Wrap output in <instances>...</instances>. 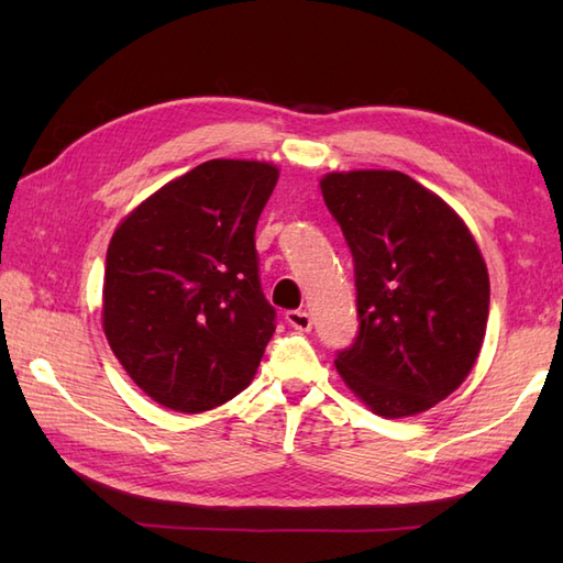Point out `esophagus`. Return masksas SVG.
<instances>
[{
	"instance_id": "34e87169",
	"label": "esophagus",
	"mask_w": 563,
	"mask_h": 563,
	"mask_svg": "<svg viewBox=\"0 0 563 563\" xmlns=\"http://www.w3.org/2000/svg\"><path fill=\"white\" fill-rule=\"evenodd\" d=\"M285 321H288L290 327H295L297 331H309L312 329V317L305 309H290V312H285Z\"/></svg>"
}]
</instances>
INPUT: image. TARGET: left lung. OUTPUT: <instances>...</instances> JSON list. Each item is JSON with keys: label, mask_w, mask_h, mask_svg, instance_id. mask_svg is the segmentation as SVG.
Masks as SVG:
<instances>
[{"label": "left lung", "mask_w": 563, "mask_h": 563, "mask_svg": "<svg viewBox=\"0 0 563 563\" xmlns=\"http://www.w3.org/2000/svg\"><path fill=\"white\" fill-rule=\"evenodd\" d=\"M321 196L353 254L361 319L339 375L377 416L428 411L479 357L492 292L482 251L445 200L401 172H333Z\"/></svg>", "instance_id": "1"}]
</instances>
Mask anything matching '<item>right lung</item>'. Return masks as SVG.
<instances>
[{
  "mask_svg": "<svg viewBox=\"0 0 563 563\" xmlns=\"http://www.w3.org/2000/svg\"><path fill=\"white\" fill-rule=\"evenodd\" d=\"M278 184L266 162L210 159L118 224L103 331L135 385L166 409L210 411L254 379L275 331L256 222Z\"/></svg>",
  "mask_w": 563,
  "mask_h": 563,
  "instance_id": "obj_1",
  "label": "right lung"
}]
</instances>
